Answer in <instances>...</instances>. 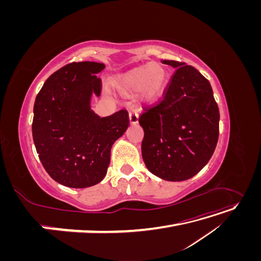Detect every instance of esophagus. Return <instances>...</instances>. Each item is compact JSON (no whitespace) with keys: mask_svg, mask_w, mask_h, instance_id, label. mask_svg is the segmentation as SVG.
Returning <instances> with one entry per match:
<instances>
[{"mask_svg":"<svg viewBox=\"0 0 261 261\" xmlns=\"http://www.w3.org/2000/svg\"><path fill=\"white\" fill-rule=\"evenodd\" d=\"M129 123L130 125H136L138 123V113L129 112Z\"/></svg>","mask_w":261,"mask_h":261,"instance_id":"34e87169","label":"esophagus"}]
</instances>
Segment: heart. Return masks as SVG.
Here are the masks:
<instances>
[{"label": "heart", "instance_id": "obj_1", "mask_svg": "<svg viewBox=\"0 0 261 261\" xmlns=\"http://www.w3.org/2000/svg\"><path fill=\"white\" fill-rule=\"evenodd\" d=\"M167 78V69L161 64L148 63L118 77L114 83V88L124 96L140 92L143 99L153 100L163 91Z\"/></svg>", "mask_w": 261, "mask_h": 261}]
</instances>
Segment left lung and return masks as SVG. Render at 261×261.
Returning <instances> with one entry per match:
<instances>
[{"label":"left lung","mask_w":261,"mask_h":261,"mask_svg":"<svg viewBox=\"0 0 261 261\" xmlns=\"http://www.w3.org/2000/svg\"><path fill=\"white\" fill-rule=\"evenodd\" d=\"M176 68L163 99L139 116L141 154L147 169L165 180L195 176L218 143L220 113L211 85L195 67L162 61Z\"/></svg>","instance_id":"left-lung-1"}]
</instances>
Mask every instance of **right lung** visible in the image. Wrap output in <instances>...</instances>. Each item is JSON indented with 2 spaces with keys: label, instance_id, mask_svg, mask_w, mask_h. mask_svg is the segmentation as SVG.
I'll list each match as a JSON object with an SVG mask.
<instances>
[{
  "label": "right lung",
  "instance_id": "right-lung-1",
  "mask_svg": "<svg viewBox=\"0 0 261 261\" xmlns=\"http://www.w3.org/2000/svg\"><path fill=\"white\" fill-rule=\"evenodd\" d=\"M106 65L74 62L53 73L43 84L34 106L33 137L43 168L58 183L86 188L105 178L111 148L129 125L121 110L100 117L91 107L99 97Z\"/></svg>",
  "mask_w": 261,
  "mask_h": 261
}]
</instances>
